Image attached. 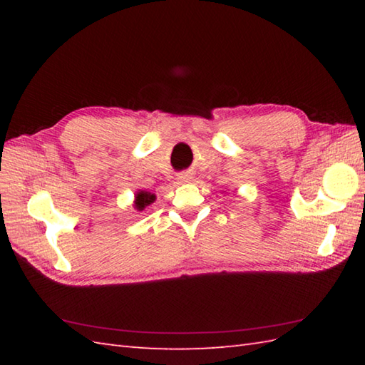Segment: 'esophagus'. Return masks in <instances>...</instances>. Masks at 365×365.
Wrapping results in <instances>:
<instances>
[{
    "label": "esophagus",
    "mask_w": 365,
    "mask_h": 365,
    "mask_svg": "<svg viewBox=\"0 0 365 365\" xmlns=\"http://www.w3.org/2000/svg\"><path fill=\"white\" fill-rule=\"evenodd\" d=\"M190 178H191V175L185 173V174L178 175V182H180V183H187V182H190Z\"/></svg>",
    "instance_id": "34e87169"
}]
</instances>
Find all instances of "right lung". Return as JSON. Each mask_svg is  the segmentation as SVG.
<instances>
[{"label":"right lung","mask_w":365,"mask_h":365,"mask_svg":"<svg viewBox=\"0 0 365 365\" xmlns=\"http://www.w3.org/2000/svg\"><path fill=\"white\" fill-rule=\"evenodd\" d=\"M155 199H157V196H155L153 192L145 191V190H138L135 192V200H133L135 210H138V212L145 210L147 207L155 202Z\"/></svg>","instance_id":"right-lung-1"}]
</instances>
